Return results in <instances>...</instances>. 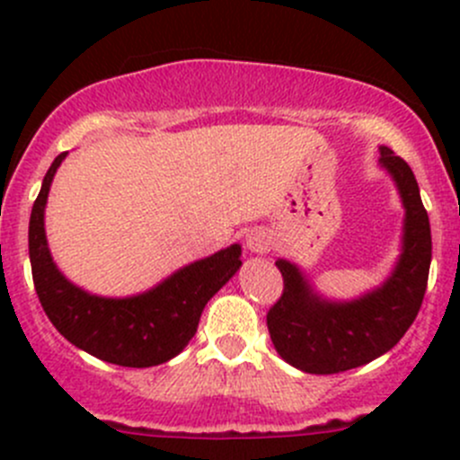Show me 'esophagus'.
<instances>
[{
	"mask_svg": "<svg viewBox=\"0 0 460 460\" xmlns=\"http://www.w3.org/2000/svg\"><path fill=\"white\" fill-rule=\"evenodd\" d=\"M269 235L264 234V231H260V229H253L252 234L247 235V249L249 252H253V253H264L269 249Z\"/></svg>",
	"mask_w": 460,
	"mask_h": 460,
	"instance_id": "1",
	"label": "esophagus"
}]
</instances>
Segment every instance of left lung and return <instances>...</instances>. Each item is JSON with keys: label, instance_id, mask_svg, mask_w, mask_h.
Segmentation results:
<instances>
[{"label": "left lung", "instance_id": "8db88e82", "mask_svg": "<svg viewBox=\"0 0 460 460\" xmlns=\"http://www.w3.org/2000/svg\"><path fill=\"white\" fill-rule=\"evenodd\" d=\"M380 164L396 182L405 207L402 253L383 287L351 303L314 294L296 264L278 260L282 296L269 309L267 327L278 354L307 374H338L372 363L411 327L423 305L431 262L429 217L410 164L380 146Z\"/></svg>", "mask_w": 460, "mask_h": 460}]
</instances>
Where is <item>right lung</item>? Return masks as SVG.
<instances>
[{"label":"right lung","instance_id":"1","mask_svg":"<svg viewBox=\"0 0 460 460\" xmlns=\"http://www.w3.org/2000/svg\"><path fill=\"white\" fill-rule=\"evenodd\" d=\"M66 153L46 171L32 204L29 253L32 282L46 316L59 333L95 358L122 367H153L178 356L198 332L202 309L240 269V244L182 267L146 294L102 298L68 282L46 244L44 207L50 182Z\"/></svg>","mask_w":460,"mask_h":460}]
</instances>
